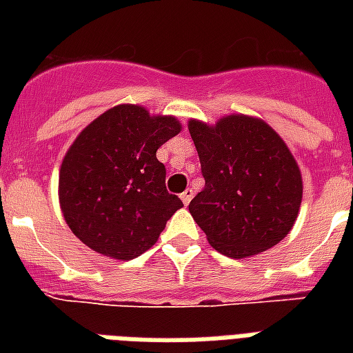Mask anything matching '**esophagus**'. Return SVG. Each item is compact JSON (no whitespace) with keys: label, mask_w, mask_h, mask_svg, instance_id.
Segmentation results:
<instances>
[{"label":"esophagus","mask_w":353,"mask_h":353,"mask_svg":"<svg viewBox=\"0 0 353 353\" xmlns=\"http://www.w3.org/2000/svg\"><path fill=\"white\" fill-rule=\"evenodd\" d=\"M192 196H194L192 188H187V190H185V192L181 194V201L185 205H188V203H190V199H192Z\"/></svg>","instance_id":"1"}]
</instances>
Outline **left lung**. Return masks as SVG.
Segmentation results:
<instances>
[{"mask_svg": "<svg viewBox=\"0 0 353 353\" xmlns=\"http://www.w3.org/2000/svg\"><path fill=\"white\" fill-rule=\"evenodd\" d=\"M188 132L205 177L188 210L210 245L247 258L284 240L301 209L302 176L279 133L249 115L214 126L190 119Z\"/></svg>", "mask_w": 353, "mask_h": 353, "instance_id": "8db88e82", "label": "left lung"}]
</instances>
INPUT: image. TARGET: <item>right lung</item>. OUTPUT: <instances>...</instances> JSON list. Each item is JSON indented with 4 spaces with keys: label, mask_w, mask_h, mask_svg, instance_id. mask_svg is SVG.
<instances>
[{
    "label": "right lung",
    "mask_w": 353,
    "mask_h": 353,
    "mask_svg": "<svg viewBox=\"0 0 353 353\" xmlns=\"http://www.w3.org/2000/svg\"><path fill=\"white\" fill-rule=\"evenodd\" d=\"M181 132L170 115L119 104L79 133L60 166L65 223L104 256L132 260L154 245L183 201L168 194L157 148Z\"/></svg>",
    "instance_id": "right-lung-1"
}]
</instances>
